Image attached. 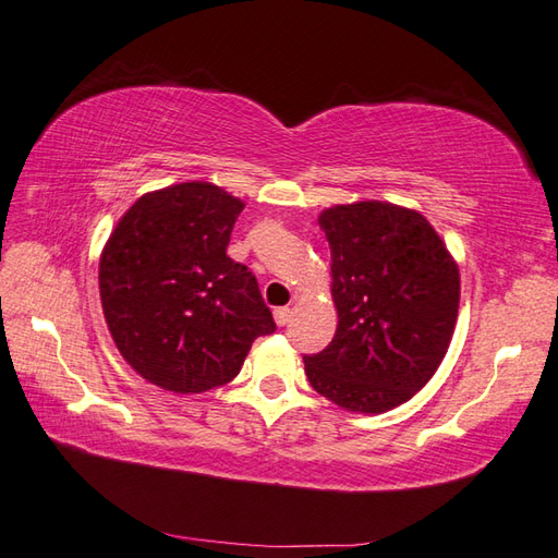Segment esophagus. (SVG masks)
I'll return each mask as SVG.
<instances>
[{"instance_id":"34e87169","label":"esophagus","mask_w":558,"mask_h":558,"mask_svg":"<svg viewBox=\"0 0 558 558\" xmlns=\"http://www.w3.org/2000/svg\"><path fill=\"white\" fill-rule=\"evenodd\" d=\"M272 316H276V324H278V326H286V324L290 322L292 310H290V306H278V310L272 312Z\"/></svg>"}]
</instances>
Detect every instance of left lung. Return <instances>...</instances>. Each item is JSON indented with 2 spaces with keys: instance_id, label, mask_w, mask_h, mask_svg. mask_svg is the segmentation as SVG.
I'll return each mask as SVG.
<instances>
[{
  "instance_id": "8db88e82",
  "label": "left lung",
  "mask_w": 558,
  "mask_h": 558,
  "mask_svg": "<svg viewBox=\"0 0 558 558\" xmlns=\"http://www.w3.org/2000/svg\"><path fill=\"white\" fill-rule=\"evenodd\" d=\"M330 294L338 328L306 354L312 388L342 410L381 414L408 402L444 362L453 338L460 272L422 213L388 201L326 208Z\"/></svg>"
}]
</instances>
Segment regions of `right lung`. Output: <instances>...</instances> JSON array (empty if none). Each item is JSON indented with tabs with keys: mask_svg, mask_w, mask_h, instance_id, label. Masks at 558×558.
<instances>
[{
	"mask_svg": "<svg viewBox=\"0 0 558 558\" xmlns=\"http://www.w3.org/2000/svg\"><path fill=\"white\" fill-rule=\"evenodd\" d=\"M244 201L210 182L148 192L100 254V302L132 369L172 393L230 384L276 322L254 272L228 256Z\"/></svg>",
	"mask_w": 558,
	"mask_h": 558,
	"instance_id": "right-lung-1",
	"label": "right lung"
}]
</instances>
